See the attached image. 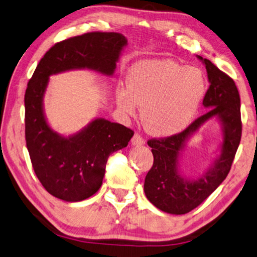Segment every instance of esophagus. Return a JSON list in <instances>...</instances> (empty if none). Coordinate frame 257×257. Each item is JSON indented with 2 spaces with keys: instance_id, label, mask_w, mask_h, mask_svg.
Listing matches in <instances>:
<instances>
[{
  "instance_id": "esophagus-1",
  "label": "esophagus",
  "mask_w": 257,
  "mask_h": 257,
  "mask_svg": "<svg viewBox=\"0 0 257 257\" xmlns=\"http://www.w3.org/2000/svg\"><path fill=\"white\" fill-rule=\"evenodd\" d=\"M131 141H132V144L136 145V146H142V145L145 144V139H144V138H142V136H141V134H139V133L134 134Z\"/></svg>"
}]
</instances>
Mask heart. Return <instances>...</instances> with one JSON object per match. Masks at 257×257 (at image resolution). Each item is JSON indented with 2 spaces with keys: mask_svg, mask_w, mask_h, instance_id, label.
I'll use <instances>...</instances> for the list:
<instances>
[{
  "mask_svg": "<svg viewBox=\"0 0 257 257\" xmlns=\"http://www.w3.org/2000/svg\"><path fill=\"white\" fill-rule=\"evenodd\" d=\"M126 87L116 90L117 103L126 113L141 106V120L155 136H172L193 120L207 88L202 71L175 61H144L126 73Z\"/></svg>",
  "mask_w": 257,
  "mask_h": 257,
  "instance_id": "obj_1",
  "label": "heart"
}]
</instances>
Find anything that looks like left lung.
Segmentation results:
<instances>
[{"mask_svg":"<svg viewBox=\"0 0 257 257\" xmlns=\"http://www.w3.org/2000/svg\"><path fill=\"white\" fill-rule=\"evenodd\" d=\"M206 64L210 86L203 98L208 112L189 124L183 132L165 138L148 140L154 155L153 167L145 179L147 199L162 211L184 215L200 206L223 183L230 172L236 149L241 140L242 123L240 112V95L235 82L230 76L201 56ZM218 116L223 124L224 140L216 163L202 179L185 181L178 172L179 152L191 134L209 117Z\"/></svg>","mask_w":257,"mask_h":257,"instance_id":"obj_1","label":"left lung"}]
</instances>
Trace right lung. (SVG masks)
<instances>
[{
  "label": "right lung",
  "instance_id": "right-lung-1",
  "mask_svg": "<svg viewBox=\"0 0 257 257\" xmlns=\"http://www.w3.org/2000/svg\"><path fill=\"white\" fill-rule=\"evenodd\" d=\"M126 38L116 32H88L60 41L45 54L25 92V140L35 175L57 199L77 202L98 191L110 154L127 146L134 132L95 119L76 136L63 138L47 124L42 97L49 76L88 68L112 74Z\"/></svg>",
  "mask_w": 257,
  "mask_h": 257
}]
</instances>
